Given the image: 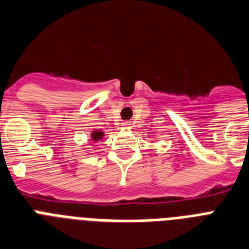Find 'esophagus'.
I'll return each instance as SVG.
<instances>
[{
    "mask_svg": "<svg viewBox=\"0 0 249 249\" xmlns=\"http://www.w3.org/2000/svg\"><path fill=\"white\" fill-rule=\"evenodd\" d=\"M131 124L129 121H124V123H121L120 124V129H130Z\"/></svg>",
    "mask_w": 249,
    "mask_h": 249,
    "instance_id": "obj_1",
    "label": "esophagus"
}]
</instances>
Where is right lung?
Here are the masks:
<instances>
[{"mask_svg":"<svg viewBox=\"0 0 249 249\" xmlns=\"http://www.w3.org/2000/svg\"><path fill=\"white\" fill-rule=\"evenodd\" d=\"M105 137V133L102 130H92L90 131V142L97 143L98 141H102Z\"/></svg>","mask_w":249,"mask_h":249,"instance_id":"obj_1","label":"right lung"}]
</instances>
